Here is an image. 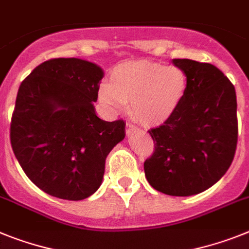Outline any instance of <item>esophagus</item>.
Returning <instances> with one entry per match:
<instances>
[{
	"label": "esophagus",
	"instance_id": "34e87169",
	"mask_svg": "<svg viewBox=\"0 0 249 249\" xmlns=\"http://www.w3.org/2000/svg\"><path fill=\"white\" fill-rule=\"evenodd\" d=\"M135 130H138V128L135 126V125L130 124V123H128V124H126V134H128V135L133 134Z\"/></svg>",
	"mask_w": 249,
	"mask_h": 249
}]
</instances>
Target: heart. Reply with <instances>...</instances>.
Returning a JSON list of instances; mask_svg holds the SVG:
<instances>
[{
    "label": "heart",
    "instance_id": "b5f03b06",
    "mask_svg": "<svg viewBox=\"0 0 249 249\" xmlns=\"http://www.w3.org/2000/svg\"><path fill=\"white\" fill-rule=\"evenodd\" d=\"M187 91V76L178 66L156 62H126L115 67L111 82L99 89V100L110 111L131 101V114L144 125H158L172 118Z\"/></svg>",
    "mask_w": 249,
    "mask_h": 249
}]
</instances>
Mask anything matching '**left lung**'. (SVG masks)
I'll use <instances>...</instances> for the list:
<instances>
[{
  "label": "left lung",
  "instance_id": "obj_1",
  "mask_svg": "<svg viewBox=\"0 0 249 249\" xmlns=\"http://www.w3.org/2000/svg\"><path fill=\"white\" fill-rule=\"evenodd\" d=\"M187 76V91L172 118L148 130L153 154L144 162L149 185L171 196L205 191L224 176L238 141L237 96L219 68L173 59Z\"/></svg>",
  "mask_w": 249,
  "mask_h": 249
}]
</instances>
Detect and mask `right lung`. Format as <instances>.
<instances>
[{"label": "right lung", "mask_w": 249, "mask_h": 249, "mask_svg": "<svg viewBox=\"0 0 249 249\" xmlns=\"http://www.w3.org/2000/svg\"><path fill=\"white\" fill-rule=\"evenodd\" d=\"M104 71L78 58L37 66L18 89L10 126L15 157L48 195L78 201L96 192L105 160L125 138L124 120L95 112Z\"/></svg>", "instance_id": "right-lung-1"}]
</instances>
